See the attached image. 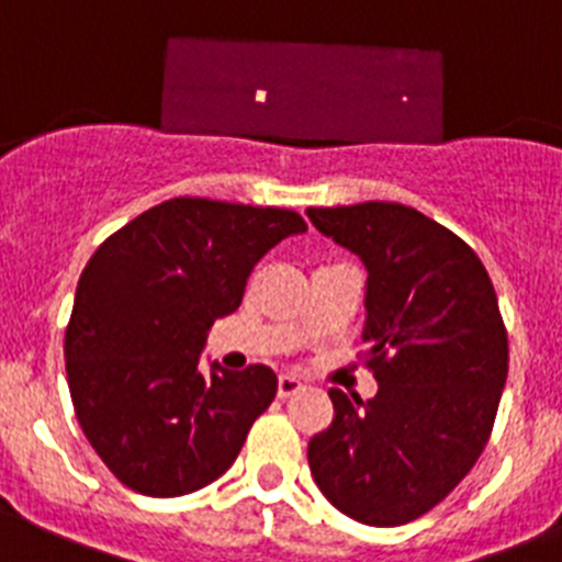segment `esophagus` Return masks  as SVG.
I'll return each mask as SVG.
<instances>
[{"mask_svg": "<svg viewBox=\"0 0 562 562\" xmlns=\"http://www.w3.org/2000/svg\"><path fill=\"white\" fill-rule=\"evenodd\" d=\"M302 387H305L302 380H296V376L291 374H282L280 380H277V396H280V400H291V396H296Z\"/></svg>", "mask_w": 562, "mask_h": 562, "instance_id": "esophagus-1", "label": "esophagus"}]
</instances>
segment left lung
<instances>
[{
    "label": "left lung",
    "mask_w": 562,
    "mask_h": 562,
    "mask_svg": "<svg viewBox=\"0 0 562 562\" xmlns=\"http://www.w3.org/2000/svg\"><path fill=\"white\" fill-rule=\"evenodd\" d=\"M307 216L366 263L363 358L380 382L369 402L329 391L335 418L307 463L344 516L400 527L447 499L491 438L510 363L494 282L463 238L407 204Z\"/></svg>",
    "instance_id": "8db88e82"
}]
</instances>
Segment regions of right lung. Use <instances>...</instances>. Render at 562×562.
<instances>
[{
  "instance_id": "1",
  "label": "right lung",
  "mask_w": 562,
  "mask_h": 562,
  "mask_svg": "<svg viewBox=\"0 0 562 562\" xmlns=\"http://www.w3.org/2000/svg\"><path fill=\"white\" fill-rule=\"evenodd\" d=\"M305 229L293 210L177 196L93 251L63 352L77 422L115 480L169 499L235 463L277 376L269 366L204 376L199 352L238 311L257 260Z\"/></svg>"
}]
</instances>
